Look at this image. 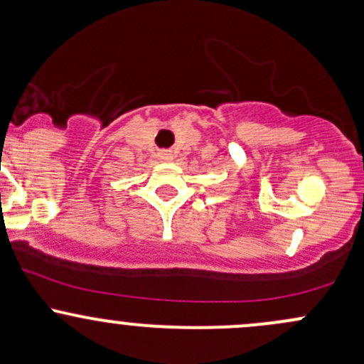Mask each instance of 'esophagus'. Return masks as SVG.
Instances as JSON below:
<instances>
[{"label":"esophagus","instance_id":"esophagus-1","mask_svg":"<svg viewBox=\"0 0 364 364\" xmlns=\"http://www.w3.org/2000/svg\"><path fill=\"white\" fill-rule=\"evenodd\" d=\"M158 156H159V159H161V161H171V158H173L171 151H161Z\"/></svg>","mask_w":364,"mask_h":364}]
</instances>
